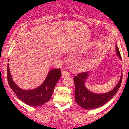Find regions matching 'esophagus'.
Wrapping results in <instances>:
<instances>
[{"mask_svg":"<svg viewBox=\"0 0 129 129\" xmlns=\"http://www.w3.org/2000/svg\"><path fill=\"white\" fill-rule=\"evenodd\" d=\"M70 75L69 72L66 70H62V75L63 78H66V77L69 76Z\"/></svg>","mask_w":129,"mask_h":129,"instance_id":"1","label":"esophagus"}]
</instances>
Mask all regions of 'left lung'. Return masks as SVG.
I'll return each mask as SVG.
<instances>
[{
	"instance_id": "left-lung-1",
	"label": "left lung",
	"mask_w": 129,
	"mask_h": 129,
	"mask_svg": "<svg viewBox=\"0 0 129 129\" xmlns=\"http://www.w3.org/2000/svg\"><path fill=\"white\" fill-rule=\"evenodd\" d=\"M116 50L118 56L121 59L120 52L117 46ZM88 75V73L87 72H82L78 74V76H75L73 78L75 86V101L79 106L85 109H93L100 107L110 101L118 91L122 79V74L120 81L113 90L107 93L95 94L88 91L84 85V82L86 81Z\"/></svg>"
}]
</instances>
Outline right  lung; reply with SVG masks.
<instances>
[{
	"label": "right lung",
	"instance_id": "add662e5",
	"mask_svg": "<svg viewBox=\"0 0 129 129\" xmlns=\"http://www.w3.org/2000/svg\"><path fill=\"white\" fill-rule=\"evenodd\" d=\"M60 77V69H53L50 71L41 86L33 90H24L14 84L10 75L8 64L7 68V80L10 87L22 102L33 107L41 106L50 100L56 84Z\"/></svg>",
	"mask_w": 129,
	"mask_h": 129
}]
</instances>
